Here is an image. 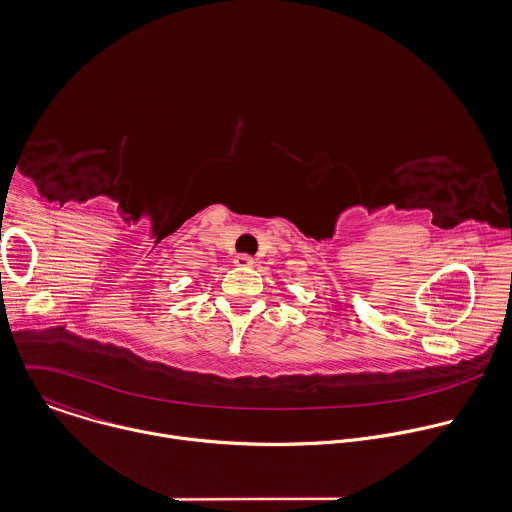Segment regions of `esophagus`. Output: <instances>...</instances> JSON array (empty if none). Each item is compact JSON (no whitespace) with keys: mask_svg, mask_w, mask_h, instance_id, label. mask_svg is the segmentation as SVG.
Here are the masks:
<instances>
[{"mask_svg":"<svg viewBox=\"0 0 512 512\" xmlns=\"http://www.w3.org/2000/svg\"><path fill=\"white\" fill-rule=\"evenodd\" d=\"M233 263H235L237 267H251L255 261H253V257H249V255H237V257L233 259Z\"/></svg>","mask_w":512,"mask_h":512,"instance_id":"esophagus-1","label":"esophagus"}]
</instances>
